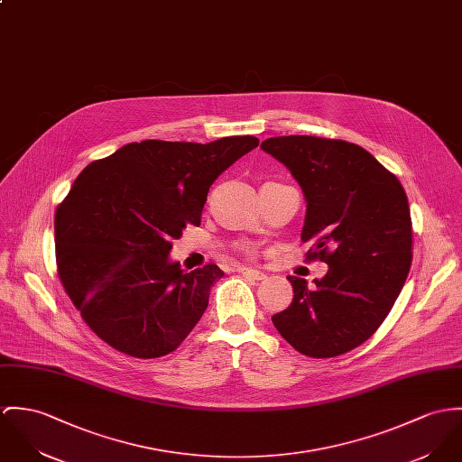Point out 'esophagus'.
I'll return each instance as SVG.
<instances>
[{
    "mask_svg": "<svg viewBox=\"0 0 462 462\" xmlns=\"http://www.w3.org/2000/svg\"><path fill=\"white\" fill-rule=\"evenodd\" d=\"M238 273H242V275H245V277H251L254 281H263V279L266 277L263 272H259V270H255V268H249V266H240V268H238Z\"/></svg>",
    "mask_w": 462,
    "mask_h": 462,
    "instance_id": "esophagus-1",
    "label": "esophagus"
}]
</instances>
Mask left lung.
<instances>
[{
  "mask_svg": "<svg viewBox=\"0 0 462 462\" xmlns=\"http://www.w3.org/2000/svg\"><path fill=\"white\" fill-rule=\"evenodd\" d=\"M261 148L291 171L307 215V261L321 281L288 277L291 305L272 316L279 334L310 358H332L373 336L401 293L413 259L408 196L393 172L362 146L314 135L270 137Z\"/></svg>",
  "mask_w": 462,
  "mask_h": 462,
  "instance_id": "obj_1",
  "label": "left lung"
}]
</instances>
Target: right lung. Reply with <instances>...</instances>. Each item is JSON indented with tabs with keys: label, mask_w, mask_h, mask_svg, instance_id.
<instances>
[{
	"label": "right lung",
	"mask_w": 462,
	"mask_h": 462,
	"mask_svg": "<svg viewBox=\"0 0 462 462\" xmlns=\"http://www.w3.org/2000/svg\"><path fill=\"white\" fill-rule=\"evenodd\" d=\"M259 144L146 139L95 161L54 215L60 281L84 323L134 358L174 351L208 307L217 264L190 273L169 261L172 240L199 226L211 183Z\"/></svg>",
	"instance_id": "add662e5"
}]
</instances>
